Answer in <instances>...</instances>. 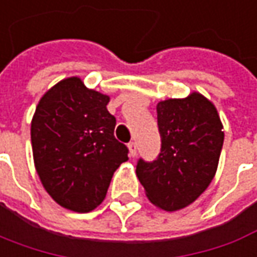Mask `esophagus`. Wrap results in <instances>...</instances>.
<instances>
[{
    "instance_id": "esophagus-1",
    "label": "esophagus",
    "mask_w": 257,
    "mask_h": 257,
    "mask_svg": "<svg viewBox=\"0 0 257 257\" xmlns=\"http://www.w3.org/2000/svg\"><path fill=\"white\" fill-rule=\"evenodd\" d=\"M128 150H130V155L132 157H136V154H137V144L132 141L130 144H128Z\"/></svg>"
}]
</instances>
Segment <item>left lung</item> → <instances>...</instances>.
<instances>
[{
    "mask_svg": "<svg viewBox=\"0 0 257 257\" xmlns=\"http://www.w3.org/2000/svg\"><path fill=\"white\" fill-rule=\"evenodd\" d=\"M161 152L152 162L139 159L137 178L152 204L176 211L192 204L211 183L224 132L215 106L199 92L157 105Z\"/></svg>",
    "mask_w": 257,
    "mask_h": 257,
    "instance_id": "1",
    "label": "left lung"
}]
</instances>
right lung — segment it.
<instances>
[{
    "label": "right lung",
    "instance_id": "1",
    "mask_svg": "<svg viewBox=\"0 0 257 257\" xmlns=\"http://www.w3.org/2000/svg\"><path fill=\"white\" fill-rule=\"evenodd\" d=\"M109 96L88 89L78 77L44 93L31 125L37 175L46 192L67 210L92 211L105 200L114 171L128 148L114 137Z\"/></svg>",
    "mask_w": 257,
    "mask_h": 257
}]
</instances>
